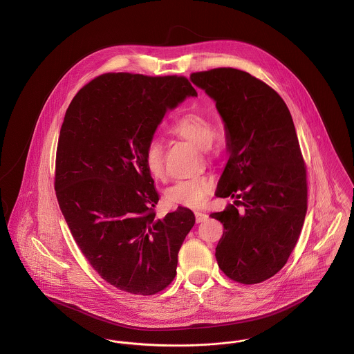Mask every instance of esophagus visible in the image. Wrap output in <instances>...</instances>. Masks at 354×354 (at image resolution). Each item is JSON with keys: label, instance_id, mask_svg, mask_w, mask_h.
Listing matches in <instances>:
<instances>
[{"label": "esophagus", "instance_id": "esophagus-1", "mask_svg": "<svg viewBox=\"0 0 354 354\" xmlns=\"http://www.w3.org/2000/svg\"><path fill=\"white\" fill-rule=\"evenodd\" d=\"M194 214H196V224H199V223H202V221H205L207 218V214L202 213V212H196Z\"/></svg>", "mask_w": 354, "mask_h": 354}]
</instances>
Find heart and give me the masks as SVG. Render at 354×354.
I'll return each mask as SVG.
<instances>
[{
    "label": "heart",
    "mask_w": 354,
    "mask_h": 354,
    "mask_svg": "<svg viewBox=\"0 0 354 354\" xmlns=\"http://www.w3.org/2000/svg\"><path fill=\"white\" fill-rule=\"evenodd\" d=\"M169 133L183 138L199 149H209L217 136V126L201 114L187 113L176 119L169 126ZM145 164L155 178L164 176V153L162 145L158 140L148 144L145 149ZM214 189V180L210 176H199L189 180H182L169 187L165 199L172 206H202Z\"/></svg>",
    "instance_id": "b5f03b06"
}]
</instances>
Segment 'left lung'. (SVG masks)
Returning a JSON list of instances; mask_svg holds the SVG:
<instances>
[{
	"label": "left lung",
	"mask_w": 354,
	"mask_h": 354,
	"mask_svg": "<svg viewBox=\"0 0 354 354\" xmlns=\"http://www.w3.org/2000/svg\"><path fill=\"white\" fill-rule=\"evenodd\" d=\"M190 79L216 102L230 160L216 196L236 198L224 212L216 248L223 273L244 285L277 274L288 262L307 213V167L292 115L272 86L247 72L216 68Z\"/></svg>",
	"instance_id": "left-lung-1"
}]
</instances>
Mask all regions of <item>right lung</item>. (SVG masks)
Returning <instances> with one entry per match:
<instances>
[{
    "label": "right lung",
    "mask_w": 354,
    "mask_h": 354,
    "mask_svg": "<svg viewBox=\"0 0 354 354\" xmlns=\"http://www.w3.org/2000/svg\"><path fill=\"white\" fill-rule=\"evenodd\" d=\"M196 96L183 76L104 73L84 85L59 131L54 189L93 270L119 290L152 296L176 275L196 216L179 206L156 218L145 149L168 109Z\"/></svg>",
    "instance_id": "add662e5"
}]
</instances>
